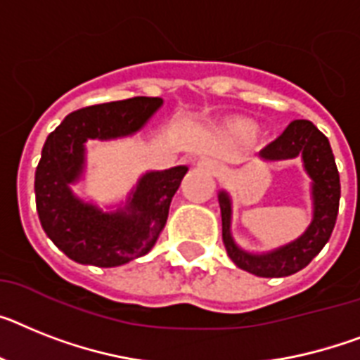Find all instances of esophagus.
<instances>
[{
  "label": "esophagus",
  "mask_w": 360,
  "mask_h": 360,
  "mask_svg": "<svg viewBox=\"0 0 360 360\" xmlns=\"http://www.w3.org/2000/svg\"><path fill=\"white\" fill-rule=\"evenodd\" d=\"M198 166L201 168V170H207V172L219 170V165H217L216 161H212V159H201V161L198 162Z\"/></svg>",
  "instance_id": "1"
}]
</instances>
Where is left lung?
Here are the masks:
<instances>
[{
	"label": "left lung",
	"instance_id": "1",
	"mask_svg": "<svg viewBox=\"0 0 360 360\" xmlns=\"http://www.w3.org/2000/svg\"><path fill=\"white\" fill-rule=\"evenodd\" d=\"M302 155L304 168L311 177L313 219L306 232L288 245L264 255L240 249L231 234V198L219 192L223 243L231 259L240 269L262 278H282L298 273L319 255L333 232L340 201V177L329 141L309 120H292L283 134L259 152L265 161H285Z\"/></svg>",
	"mask_w": 360,
	"mask_h": 360
}]
</instances>
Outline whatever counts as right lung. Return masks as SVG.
<instances>
[{
  "instance_id": "obj_1",
  "label": "right lung",
  "mask_w": 360,
  "mask_h": 360,
  "mask_svg": "<svg viewBox=\"0 0 360 360\" xmlns=\"http://www.w3.org/2000/svg\"><path fill=\"white\" fill-rule=\"evenodd\" d=\"M161 105L159 96L87 105L69 113L45 141L34 175L36 210L49 240L78 264L119 267L155 245L186 166L146 172L117 212L78 199L69 185L84 172L87 139L135 134Z\"/></svg>"
}]
</instances>
